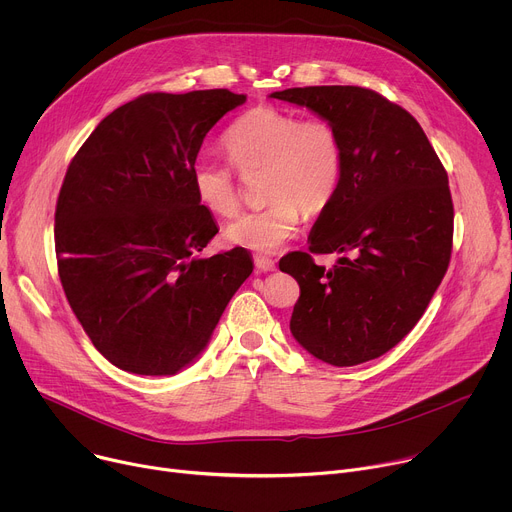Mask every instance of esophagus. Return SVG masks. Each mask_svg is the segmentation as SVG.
<instances>
[{
  "label": "esophagus",
  "mask_w": 512,
  "mask_h": 512,
  "mask_svg": "<svg viewBox=\"0 0 512 512\" xmlns=\"http://www.w3.org/2000/svg\"><path fill=\"white\" fill-rule=\"evenodd\" d=\"M255 267H257L259 271H263V273H267V271H275V261H273V259H269V257H261V255H257V257H255Z\"/></svg>",
  "instance_id": "34e87169"
}]
</instances>
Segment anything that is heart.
Masks as SVG:
<instances>
[{"instance_id":"b5f03b06","label":"heart","mask_w":512,"mask_h":512,"mask_svg":"<svg viewBox=\"0 0 512 512\" xmlns=\"http://www.w3.org/2000/svg\"><path fill=\"white\" fill-rule=\"evenodd\" d=\"M223 148L237 172L263 168L267 202L237 216L225 229L229 243L271 253L298 235L302 210L320 214L334 200L342 180V148L334 125L322 117L300 119L273 105L245 111L223 135ZM198 202L216 216L239 208V182L231 166L208 156L190 170Z\"/></svg>"}]
</instances>
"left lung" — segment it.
Masks as SVG:
<instances>
[{"label": "left lung", "instance_id": "obj_1", "mask_svg": "<svg viewBox=\"0 0 512 512\" xmlns=\"http://www.w3.org/2000/svg\"><path fill=\"white\" fill-rule=\"evenodd\" d=\"M330 121L342 148L340 188L308 237L281 257L300 283L289 330L316 358L354 367L399 344L419 322L452 255L448 174L421 125L362 87L271 93ZM336 252L332 270L312 254Z\"/></svg>", "mask_w": 512, "mask_h": 512}]
</instances>
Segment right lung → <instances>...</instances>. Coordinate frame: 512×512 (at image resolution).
Returning <instances> with one entry per match:
<instances>
[{
  "instance_id": "right-lung-1",
  "label": "right lung",
  "mask_w": 512,
  "mask_h": 512,
  "mask_svg": "<svg viewBox=\"0 0 512 512\" xmlns=\"http://www.w3.org/2000/svg\"><path fill=\"white\" fill-rule=\"evenodd\" d=\"M245 101L227 89L145 93L107 115L66 170L60 283L121 371L166 377L192 364L253 271L243 247L198 257L218 227L190 182L206 133Z\"/></svg>"
}]
</instances>
